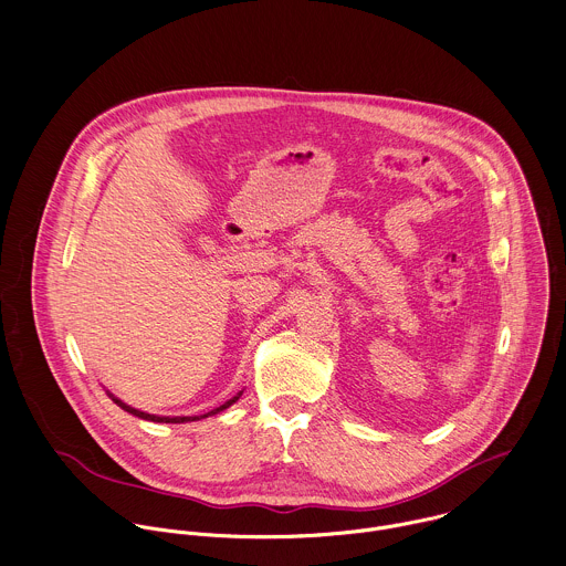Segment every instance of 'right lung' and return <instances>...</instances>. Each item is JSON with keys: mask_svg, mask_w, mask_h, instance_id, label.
<instances>
[{"mask_svg": "<svg viewBox=\"0 0 566 566\" xmlns=\"http://www.w3.org/2000/svg\"><path fill=\"white\" fill-rule=\"evenodd\" d=\"M237 398L239 396H234L232 400H228V402H223L221 407H217V409H212V411H208V413H203V416H181V418H161V416H153V413H144V411H139V409H133V407H128L126 402H122V400H117V398H113L122 409H126V411H130L133 416H139V418H144V420H153V422H190V420H199V418H208V416H212V413H219V411H223V409H228L232 402H237Z\"/></svg>", "mask_w": 566, "mask_h": 566, "instance_id": "right-lung-1", "label": "right lung"}]
</instances>
